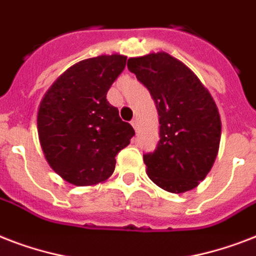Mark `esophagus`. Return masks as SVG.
I'll return each instance as SVG.
<instances>
[{
  "label": "esophagus",
  "mask_w": 256,
  "mask_h": 256,
  "mask_svg": "<svg viewBox=\"0 0 256 256\" xmlns=\"http://www.w3.org/2000/svg\"><path fill=\"white\" fill-rule=\"evenodd\" d=\"M132 126L134 128V130H136V128H138V120H132Z\"/></svg>",
  "instance_id": "34e87169"
}]
</instances>
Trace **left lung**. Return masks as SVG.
<instances>
[{"instance_id": "8db88e82", "label": "left lung", "mask_w": 256, "mask_h": 256, "mask_svg": "<svg viewBox=\"0 0 256 256\" xmlns=\"http://www.w3.org/2000/svg\"><path fill=\"white\" fill-rule=\"evenodd\" d=\"M128 70L152 94L160 116L154 152L144 156L148 178L180 194L206 178L218 156L222 122L210 92L183 62L170 54L128 58Z\"/></svg>"}]
</instances>
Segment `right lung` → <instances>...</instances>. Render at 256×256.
<instances>
[{
    "label": "right lung",
    "instance_id": "right-lung-1",
    "mask_svg": "<svg viewBox=\"0 0 256 256\" xmlns=\"http://www.w3.org/2000/svg\"><path fill=\"white\" fill-rule=\"evenodd\" d=\"M128 57L98 56L70 66L46 92L37 116L48 164L76 186H92L114 172L116 154L136 134L106 100Z\"/></svg>",
    "mask_w": 256,
    "mask_h": 256
}]
</instances>
